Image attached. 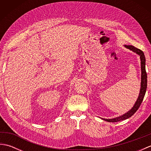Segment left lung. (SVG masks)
Wrapping results in <instances>:
<instances>
[{"mask_svg":"<svg viewBox=\"0 0 151 151\" xmlns=\"http://www.w3.org/2000/svg\"><path fill=\"white\" fill-rule=\"evenodd\" d=\"M124 47L127 48L131 50H132L133 52H136V54L140 56V60H141V69H142V82H141V89H140V93L139 95V97L137 98V100L135 104L133 106V108L131 110L128 111L127 113L124 114V115H121L116 118L114 119H102L108 121V122H111V123H115V122L121 121L123 120H125L127 119L130 117L131 116L136 113V111L138 110L143 100L144 97H145L147 86V72L145 70V57L144 55V53L142 50H141L139 49H137L136 47H134L132 45H124Z\"/></svg>","mask_w":151,"mask_h":151,"instance_id":"1","label":"left lung"}]
</instances>
